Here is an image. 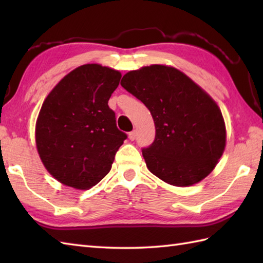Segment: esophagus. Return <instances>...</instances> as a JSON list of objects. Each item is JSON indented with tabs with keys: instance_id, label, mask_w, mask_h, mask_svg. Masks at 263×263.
<instances>
[{
	"instance_id": "1",
	"label": "esophagus",
	"mask_w": 263,
	"mask_h": 263,
	"mask_svg": "<svg viewBox=\"0 0 263 263\" xmlns=\"http://www.w3.org/2000/svg\"><path fill=\"white\" fill-rule=\"evenodd\" d=\"M136 138H137V131L136 130L135 131H131L130 133H128V139H130L131 141L136 140Z\"/></svg>"
}]
</instances>
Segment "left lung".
I'll list each match as a JSON object with an SVG mask.
<instances>
[{"instance_id": "8db88e82", "label": "left lung", "mask_w": 263, "mask_h": 263, "mask_svg": "<svg viewBox=\"0 0 263 263\" xmlns=\"http://www.w3.org/2000/svg\"><path fill=\"white\" fill-rule=\"evenodd\" d=\"M121 86L146 105L155 122V140L142 149L148 170L175 186L208 176L226 144L215 100L183 72L159 64L127 72Z\"/></svg>"}]
</instances>
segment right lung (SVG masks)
I'll return each mask as SVG.
<instances>
[{
  "instance_id": "add662e5",
  "label": "right lung",
  "mask_w": 263,
  "mask_h": 263,
  "mask_svg": "<svg viewBox=\"0 0 263 263\" xmlns=\"http://www.w3.org/2000/svg\"><path fill=\"white\" fill-rule=\"evenodd\" d=\"M119 71L85 64L49 92L36 123V146L44 166L64 185L87 190L108 174L127 136L116 126L108 100Z\"/></svg>"
}]
</instances>
